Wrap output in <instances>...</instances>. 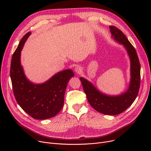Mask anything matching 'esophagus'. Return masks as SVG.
I'll return each mask as SVG.
<instances>
[{
  "label": "esophagus",
  "instance_id": "esophagus-1",
  "mask_svg": "<svg viewBox=\"0 0 151 151\" xmlns=\"http://www.w3.org/2000/svg\"><path fill=\"white\" fill-rule=\"evenodd\" d=\"M82 71V68L80 66H77L75 68V71L76 73H80Z\"/></svg>",
  "mask_w": 151,
  "mask_h": 151
}]
</instances>
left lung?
I'll list each match as a JSON object with an SVG mask.
<instances>
[{
	"label": "left lung",
	"instance_id": "left-lung-1",
	"mask_svg": "<svg viewBox=\"0 0 151 151\" xmlns=\"http://www.w3.org/2000/svg\"><path fill=\"white\" fill-rule=\"evenodd\" d=\"M112 38L124 46L130 60V81L129 88L118 96H109L100 92L92 83L81 77L84 91L90 105L98 112L106 115H117L124 112L136 99L140 86V63L134 47L122 32L109 26Z\"/></svg>",
	"mask_w": 151,
	"mask_h": 151
}]
</instances>
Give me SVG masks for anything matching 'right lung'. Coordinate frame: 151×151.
I'll return each instance as SVG.
<instances>
[{
    "instance_id": "add662e5",
    "label": "right lung",
    "mask_w": 151,
    "mask_h": 151,
    "mask_svg": "<svg viewBox=\"0 0 151 151\" xmlns=\"http://www.w3.org/2000/svg\"><path fill=\"white\" fill-rule=\"evenodd\" d=\"M31 32L22 37L11 61L10 78L14 96L21 108L35 119L55 116L63 107L67 84L74 73L67 69L55 74L42 84H35L26 78L21 64V52Z\"/></svg>"
}]
</instances>
